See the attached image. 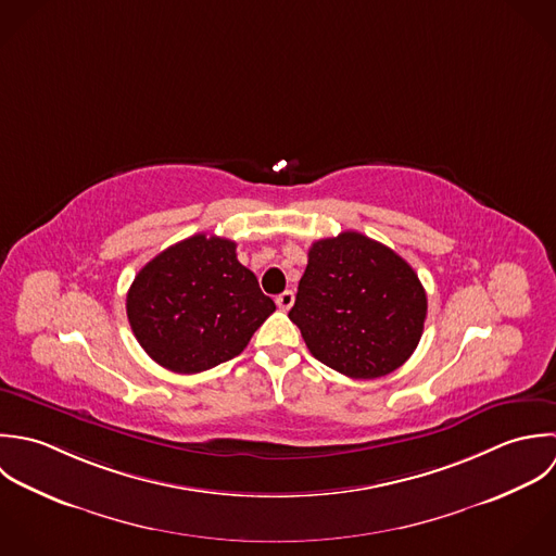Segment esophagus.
Returning <instances> with one entry per match:
<instances>
[{
	"label": "esophagus",
	"mask_w": 556,
	"mask_h": 556,
	"mask_svg": "<svg viewBox=\"0 0 556 556\" xmlns=\"http://www.w3.org/2000/svg\"><path fill=\"white\" fill-rule=\"evenodd\" d=\"M293 302H295V293L293 291H285V293H280L276 298V304H278L280 311H289L293 306Z\"/></svg>",
	"instance_id": "34e87169"
}]
</instances>
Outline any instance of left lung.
<instances>
[{"label": "left lung", "instance_id": "8db88e82", "mask_svg": "<svg viewBox=\"0 0 556 556\" xmlns=\"http://www.w3.org/2000/svg\"><path fill=\"white\" fill-rule=\"evenodd\" d=\"M425 317L427 295L416 271L356 230L311 245L289 311L311 354L354 379L399 369L414 354Z\"/></svg>", "mask_w": 556, "mask_h": 556}]
</instances>
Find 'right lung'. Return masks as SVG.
Masks as SVG:
<instances>
[{"label":"right lung","mask_w":556,"mask_h":556,"mask_svg":"<svg viewBox=\"0 0 556 556\" xmlns=\"http://www.w3.org/2000/svg\"><path fill=\"white\" fill-rule=\"evenodd\" d=\"M224 237L184 239L136 276L127 317L142 350L164 369L200 372L239 356L276 311Z\"/></svg>","instance_id":"add662e5"}]
</instances>
